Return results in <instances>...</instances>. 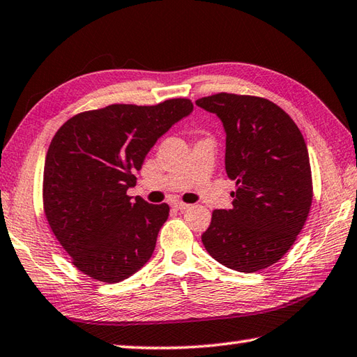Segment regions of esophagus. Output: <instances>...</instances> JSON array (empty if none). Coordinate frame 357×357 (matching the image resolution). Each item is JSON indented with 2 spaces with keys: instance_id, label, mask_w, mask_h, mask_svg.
Here are the masks:
<instances>
[{
  "instance_id": "obj_1",
  "label": "esophagus",
  "mask_w": 357,
  "mask_h": 357,
  "mask_svg": "<svg viewBox=\"0 0 357 357\" xmlns=\"http://www.w3.org/2000/svg\"><path fill=\"white\" fill-rule=\"evenodd\" d=\"M172 207L176 208V211H185V208H188L190 206L185 204V202H183V201H173Z\"/></svg>"
}]
</instances>
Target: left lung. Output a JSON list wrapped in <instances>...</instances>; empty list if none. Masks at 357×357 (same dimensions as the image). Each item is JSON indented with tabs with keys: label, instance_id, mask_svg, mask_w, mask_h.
Listing matches in <instances>:
<instances>
[{
	"label": "left lung",
	"instance_id": "obj_1",
	"mask_svg": "<svg viewBox=\"0 0 357 357\" xmlns=\"http://www.w3.org/2000/svg\"><path fill=\"white\" fill-rule=\"evenodd\" d=\"M226 132V173L236 183L232 208L212 213L201 240L226 268L257 272L294 244L312 202L308 149L294 121L261 97L220 93L195 102Z\"/></svg>",
	"mask_w": 357,
	"mask_h": 357
}]
</instances>
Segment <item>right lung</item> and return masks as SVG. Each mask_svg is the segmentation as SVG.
<instances>
[{"label": "right lung", "instance_id": "add662e5", "mask_svg": "<svg viewBox=\"0 0 357 357\" xmlns=\"http://www.w3.org/2000/svg\"><path fill=\"white\" fill-rule=\"evenodd\" d=\"M192 111L187 99L109 105L71 117L55 132L45 160V213L83 274L117 283L150 260L170 208L127 190L158 139Z\"/></svg>", "mask_w": 357, "mask_h": 357}]
</instances>
